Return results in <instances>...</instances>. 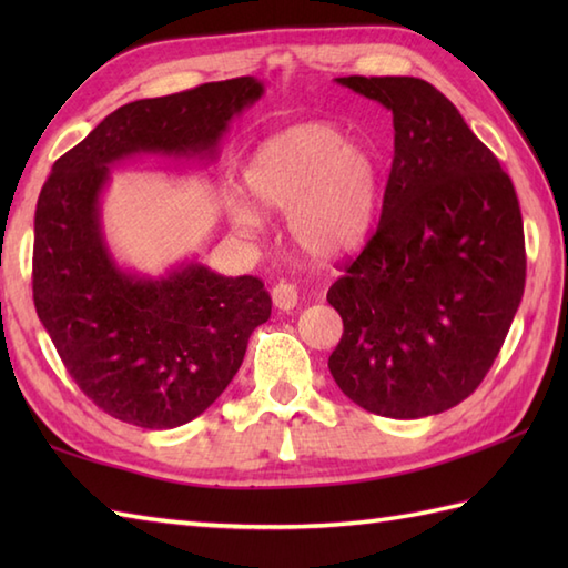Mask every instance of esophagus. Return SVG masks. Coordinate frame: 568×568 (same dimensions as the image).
<instances>
[{
	"instance_id": "esophagus-1",
	"label": "esophagus",
	"mask_w": 568,
	"mask_h": 568,
	"mask_svg": "<svg viewBox=\"0 0 568 568\" xmlns=\"http://www.w3.org/2000/svg\"><path fill=\"white\" fill-rule=\"evenodd\" d=\"M271 297H273V305L277 310L291 312L297 305V287L293 283H277L271 291Z\"/></svg>"
}]
</instances>
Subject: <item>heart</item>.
Wrapping results in <instances>:
<instances>
[{
  "label": "heart",
  "mask_w": 568,
  "mask_h": 568,
  "mask_svg": "<svg viewBox=\"0 0 568 568\" xmlns=\"http://www.w3.org/2000/svg\"><path fill=\"white\" fill-rule=\"evenodd\" d=\"M253 202L287 212L293 244L312 258H339L366 239L376 216L381 168L366 143L327 122H305L263 141L246 165ZM241 234L261 226L258 212L232 204Z\"/></svg>",
  "instance_id": "heart-1"
}]
</instances>
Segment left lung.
<instances>
[{
  "label": "left lung",
  "instance_id": "obj_1",
  "mask_svg": "<svg viewBox=\"0 0 568 568\" xmlns=\"http://www.w3.org/2000/svg\"><path fill=\"white\" fill-rule=\"evenodd\" d=\"M393 112L395 153L376 232L327 300L344 320L329 371L373 415H439L474 393L525 293L510 175L419 78H336Z\"/></svg>",
  "mask_w": 568,
  "mask_h": 568
}]
</instances>
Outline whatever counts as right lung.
<instances>
[{
  "label": "right lung",
  "instance_id": "right-lung-1",
  "mask_svg": "<svg viewBox=\"0 0 568 568\" xmlns=\"http://www.w3.org/2000/svg\"><path fill=\"white\" fill-rule=\"evenodd\" d=\"M263 94L253 78L136 100L53 163L33 220V305L70 378L129 425L173 429L202 415L271 317L253 275L185 263L139 277L114 263L100 224L110 165L136 153H214L226 124Z\"/></svg>",
  "mask_w": 568,
  "mask_h": 568
}]
</instances>
